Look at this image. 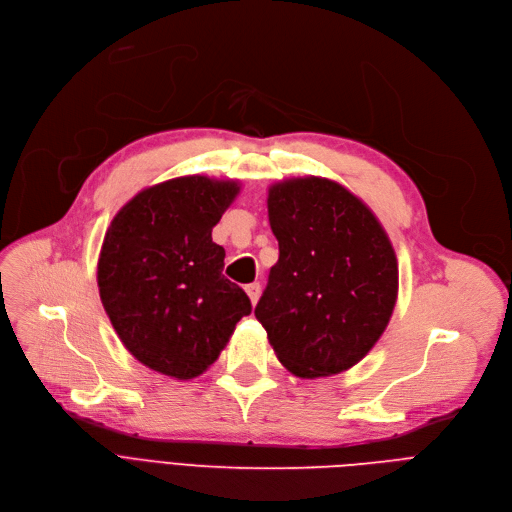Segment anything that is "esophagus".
<instances>
[{"label":"esophagus","instance_id":"obj_1","mask_svg":"<svg viewBox=\"0 0 512 512\" xmlns=\"http://www.w3.org/2000/svg\"><path fill=\"white\" fill-rule=\"evenodd\" d=\"M245 290H247V294H249L251 303H253V305H257V301H259V294H261V284H259V282H253V284H249Z\"/></svg>","mask_w":512,"mask_h":512}]
</instances>
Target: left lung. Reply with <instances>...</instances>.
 Segmentation results:
<instances>
[{"mask_svg": "<svg viewBox=\"0 0 512 512\" xmlns=\"http://www.w3.org/2000/svg\"><path fill=\"white\" fill-rule=\"evenodd\" d=\"M280 257L255 307L280 363L297 378L357 365L384 334L398 261L373 211L342 184L290 178L270 186Z\"/></svg>", "mask_w": 512, "mask_h": 512, "instance_id": "8db88e82", "label": "left lung"}]
</instances>
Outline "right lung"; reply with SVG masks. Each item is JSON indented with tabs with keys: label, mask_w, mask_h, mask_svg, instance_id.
Here are the masks:
<instances>
[{
	"label": "right lung",
	"mask_w": 512,
	"mask_h": 512,
	"mask_svg": "<svg viewBox=\"0 0 512 512\" xmlns=\"http://www.w3.org/2000/svg\"><path fill=\"white\" fill-rule=\"evenodd\" d=\"M238 193L236 180L172 178L134 195L105 232L103 309L126 351L161 375L197 378L251 313L245 290L222 274L224 247L211 240Z\"/></svg>",
	"instance_id": "1"
}]
</instances>
